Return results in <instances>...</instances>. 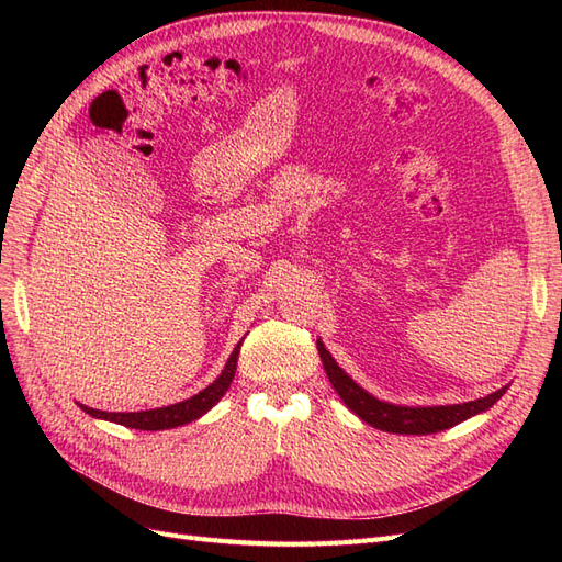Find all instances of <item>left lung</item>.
I'll return each instance as SVG.
<instances>
[{"label":"left lung","mask_w":562,"mask_h":562,"mask_svg":"<svg viewBox=\"0 0 562 562\" xmlns=\"http://www.w3.org/2000/svg\"><path fill=\"white\" fill-rule=\"evenodd\" d=\"M316 349L326 368V375L333 384V389L345 401L351 413L359 415L366 424L389 434H405V436H427L454 427V424L464 422L473 415L485 413L487 407L495 405L502 396L506 386L497 389L495 394H487L485 398H475L469 403H457V405H429V407H407V405H394L380 401L363 386L356 384L347 372L337 366V361L330 356V351L323 347L321 339H316Z\"/></svg>","instance_id":"8db88e82"}]
</instances>
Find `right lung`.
Here are the masks:
<instances>
[{
    "instance_id": "1",
    "label": "right lung",
    "mask_w": 562,
    "mask_h": 562,
    "mask_svg": "<svg viewBox=\"0 0 562 562\" xmlns=\"http://www.w3.org/2000/svg\"><path fill=\"white\" fill-rule=\"evenodd\" d=\"M241 342H244V339H241ZM241 342L234 347L232 356L225 363V370L220 372L217 380L213 384H209L203 391H199V394H194L192 398H187V401L166 405V407H155V411H140V413H105V411H95V407L81 405V403H79V407L83 413H89L95 419H108V422H114V424H122V427H128V429L161 431V429L182 427V424L194 422L201 415H206L211 407L225 396V391L229 389V384L234 380L236 359H239Z\"/></svg>"
}]
</instances>
